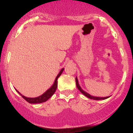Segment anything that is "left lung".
I'll list each match as a JSON object with an SVG mask.
<instances>
[{"label": "left lung", "mask_w": 133, "mask_h": 133, "mask_svg": "<svg viewBox=\"0 0 133 133\" xmlns=\"http://www.w3.org/2000/svg\"><path fill=\"white\" fill-rule=\"evenodd\" d=\"M76 85H77V88L79 89V91H80V92H81L82 94H83V95H85V97H87L88 98H89V99H94V100H101V99H107V98H108V97H93V96H92V95H89L88 93H87L86 92H85L84 90H82V88L80 87V85H79V82H78V79H77V77H76Z\"/></svg>", "instance_id": "8db88e82"}]
</instances>
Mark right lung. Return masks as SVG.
<instances>
[{
  "label": "right lung",
  "mask_w": 133,
  "mask_h": 133,
  "mask_svg": "<svg viewBox=\"0 0 133 133\" xmlns=\"http://www.w3.org/2000/svg\"><path fill=\"white\" fill-rule=\"evenodd\" d=\"M63 70H64V69L63 68L62 70L60 71V72L58 73V75H57V77H56L54 84L52 85V87L48 89L45 92L43 93L42 95H41V96H39V97H35V98H29V97H25V96H23V95H22L21 94L18 92V91L17 90L16 91H17L19 93L20 95H21L22 97H23L24 99H25L26 101H28V103H43V102H45V101L50 99V97H52V95H54V93L55 92V91H56V88H57V83H58V82H57V79H58V77L61 76V73L63 72Z\"/></svg>",
  "instance_id": "1"
}]
</instances>
